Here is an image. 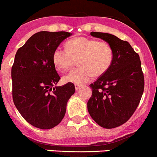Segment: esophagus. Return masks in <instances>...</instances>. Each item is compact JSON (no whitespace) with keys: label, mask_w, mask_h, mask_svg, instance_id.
Returning <instances> with one entry per match:
<instances>
[{"label":"esophagus","mask_w":157,"mask_h":157,"mask_svg":"<svg viewBox=\"0 0 157 157\" xmlns=\"http://www.w3.org/2000/svg\"><path fill=\"white\" fill-rule=\"evenodd\" d=\"M75 90H79V89L82 87V86L81 85H78V84H75Z\"/></svg>","instance_id":"34e87169"}]
</instances>
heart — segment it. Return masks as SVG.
<instances>
[{
  "mask_svg": "<svg viewBox=\"0 0 157 157\" xmlns=\"http://www.w3.org/2000/svg\"><path fill=\"white\" fill-rule=\"evenodd\" d=\"M66 49L60 47L52 52V62L60 71L68 70L78 60L79 67L63 76L64 82L82 84L92 76L106 73L113 61V49L109 43L85 37H76L66 43Z\"/></svg>",
  "mask_w": 157,
  "mask_h": 157,
  "instance_id": "1",
  "label": "heart"
}]
</instances>
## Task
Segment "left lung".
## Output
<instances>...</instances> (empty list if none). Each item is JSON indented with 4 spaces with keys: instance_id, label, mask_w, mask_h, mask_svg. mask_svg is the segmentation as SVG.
<instances>
[{
    "instance_id": "1",
    "label": "left lung",
    "mask_w": 157,
    "mask_h": 157,
    "mask_svg": "<svg viewBox=\"0 0 157 157\" xmlns=\"http://www.w3.org/2000/svg\"><path fill=\"white\" fill-rule=\"evenodd\" d=\"M90 34L109 43L114 55L109 71L90 86L92 96L87 109L98 125L115 128L131 117L141 101L145 86L141 60L127 41L108 33Z\"/></svg>"
}]
</instances>
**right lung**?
I'll return each mask as SVG.
<instances>
[{
  "instance_id": "obj_1",
  "label": "right lung",
  "mask_w": 157,
  "mask_h": 157,
  "mask_svg": "<svg viewBox=\"0 0 157 157\" xmlns=\"http://www.w3.org/2000/svg\"><path fill=\"white\" fill-rule=\"evenodd\" d=\"M71 35L65 31H40L16 52L12 67L13 102L26 121L37 128L57 126L75 94L73 83L56 86L60 77L52 59L53 51Z\"/></svg>"
}]
</instances>
